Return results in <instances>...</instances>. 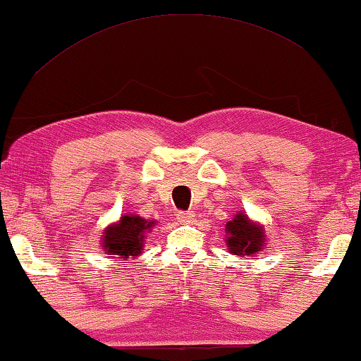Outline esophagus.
Returning a JSON list of instances; mask_svg holds the SVG:
<instances>
[{
	"mask_svg": "<svg viewBox=\"0 0 361 361\" xmlns=\"http://www.w3.org/2000/svg\"><path fill=\"white\" fill-rule=\"evenodd\" d=\"M192 219H194V214H192V212H179V214H177V221L182 222V224H189V222H192Z\"/></svg>",
	"mask_w": 361,
	"mask_h": 361,
	"instance_id": "1",
	"label": "esophagus"
}]
</instances>
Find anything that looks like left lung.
Segmentation results:
<instances>
[{
  "label": "left lung",
  "instance_id": "1",
  "mask_svg": "<svg viewBox=\"0 0 361 361\" xmlns=\"http://www.w3.org/2000/svg\"><path fill=\"white\" fill-rule=\"evenodd\" d=\"M227 245L233 255H252L262 249L264 233L260 227L250 224L245 214L235 215V219L227 222Z\"/></svg>",
  "mask_w": 361,
  "mask_h": 361
}]
</instances>
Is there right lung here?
I'll return each mask as SVG.
<instances>
[{
  "mask_svg": "<svg viewBox=\"0 0 361 361\" xmlns=\"http://www.w3.org/2000/svg\"><path fill=\"white\" fill-rule=\"evenodd\" d=\"M154 226V222H147L139 215H124L119 224L107 227L102 238V247L107 250L106 254L119 255V259H126L128 255H139L144 245L146 232Z\"/></svg>",
  "mask_w": 361,
  "mask_h": 361,
  "instance_id": "obj_1",
  "label": "right lung"
}]
</instances>
